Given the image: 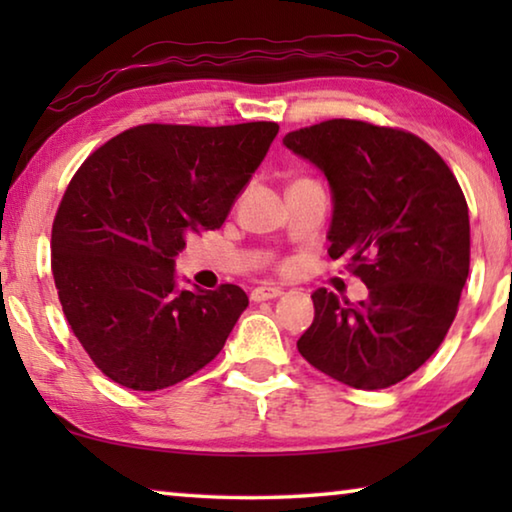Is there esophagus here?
<instances>
[{
	"mask_svg": "<svg viewBox=\"0 0 512 512\" xmlns=\"http://www.w3.org/2000/svg\"><path fill=\"white\" fill-rule=\"evenodd\" d=\"M280 296H282V289H277V287H257V289H253V293H250V300L264 302V300H275Z\"/></svg>",
	"mask_w": 512,
	"mask_h": 512,
	"instance_id": "34e87169",
	"label": "esophagus"
}]
</instances>
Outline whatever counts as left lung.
Instances as JSON below:
<instances>
[{"label":"left lung","instance_id":"8db88e82","mask_svg":"<svg viewBox=\"0 0 512 512\" xmlns=\"http://www.w3.org/2000/svg\"><path fill=\"white\" fill-rule=\"evenodd\" d=\"M282 144L325 173L332 192L327 253L348 257L368 287L354 305L318 289L298 350L361 391L409 377L443 343L470 273V214L445 160L395 128L329 119Z\"/></svg>","mask_w":512,"mask_h":512}]
</instances>
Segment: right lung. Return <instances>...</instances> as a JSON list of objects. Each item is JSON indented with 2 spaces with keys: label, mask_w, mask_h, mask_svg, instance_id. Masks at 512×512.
Returning a JSON list of instances; mask_svg holds the SVG:
<instances>
[{
  "label": "right lung",
  "mask_w": 512,
  "mask_h": 512,
  "mask_svg": "<svg viewBox=\"0 0 512 512\" xmlns=\"http://www.w3.org/2000/svg\"><path fill=\"white\" fill-rule=\"evenodd\" d=\"M280 126L146 124L81 164L51 230V271L76 339L103 375L160 391L207 366L248 307L235 284L178 282L187 237L221 228Z\"/></svg>",
  "instance_id": "add662e5"
}]
</instances>
